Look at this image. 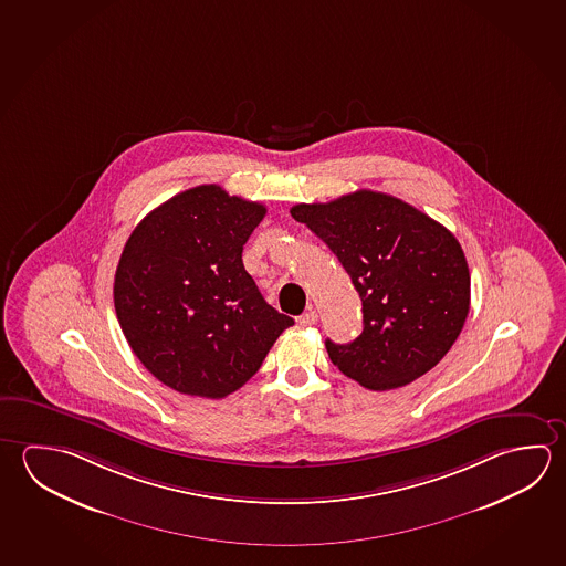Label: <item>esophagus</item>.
<instances>
[{
	"label": "esophagus",
	"mask_w": 566,
	"mask_h": 566,
	"mask_svg": "<svg viewBox=\"0 0 566 566\" xmlns=\"http://www.w3.org/2000/svg\"><path fill=\"white\" fill-rule=\"evenodd\" d=\"M317 322V312L316 310H307L304 312L302 316L297 317V324L300 326H314Z\"/></svg>",
	"instance_id": "esophagus-1"
}]
</instances>
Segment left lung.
<instances>
[{"mask_svg":"<svg viewBox=\"0 0 566 566\" xmlns=\"http://www.w3.org/2000/svg\"><path fill=\"white\" fill-rule=\"evenodd\" d=\"M290 214L324 240L361 297L364 329L327 356L359 386L386 391L436 367L461 334L471 276L449 230L403 200L356 190Z\"/></svg>","mask_w":566,"mask_h":566,"instance_id":"left-lung-1","label":"left lung"}]
</instances>
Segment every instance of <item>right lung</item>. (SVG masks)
<instances>
[{
	"label": "right lung",
	"instance_id": "add662e5",
	"mask_svg": "<svg viewBox=\"0 0 566 566\" xmlns=\"http://www.w3.org/2000/svg\"><path fill=\"white\" fill-rule=\"evenodd\" d=\"M264 214L260 202L200 185L130 232L113 286L117 319L140 364L179 394L237 391L294 324L266 304L242 264Z\"/></svg>",
	"mask_w": 566,
	"mask_h": 566
}]
</instances>
